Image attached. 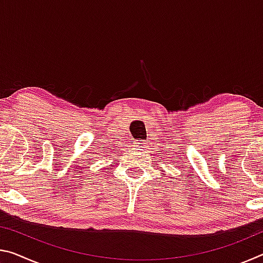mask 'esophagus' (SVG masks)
Instances as JSON below:
<instances>
[{"label":"esophagus","mask_w":263,"mask_h":263,"mask_svg":"<svg viewBox=\"0 0 263 263\" xmlns=\"http://www.w3.org/2000/svg\"><path fill=\"white\" fill-rule=\"evenodd\" d=\"M136 144H137V147H139V149L141 148V151H145V149H142V148H145L146 142H142V140H139L138 142H136Z\"/></svg>","instance_id":"34e87169"}]
</instances>
